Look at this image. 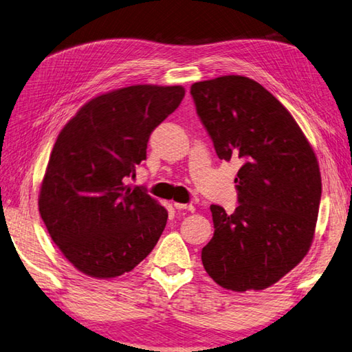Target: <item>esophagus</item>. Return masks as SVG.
Listing matches in <instances>:
<instances>
[{
  "instance_id": "34e87169",
  "label": "esophagus",
  "mask_w": 352,
  "mask_h": 352,
  "mask_svg": "<svg viewBox=\"0 0 352 352\" xmlns=\"http://www.w3.org/2000/svg\"><path fill=\"white\" fill-rule=\"evenodd\" d=\"M175 208L176 210H187V211H191V213H195V205L191 204H179V202H175Z\"/></svg>"
}]
</instances>
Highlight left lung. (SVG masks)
Segmentation results:
<instances>
[{
    "mask_svg": "<svg viewBox=\"0 0 352 352\" xmlns=\"http://www.w3.org/2000/svg\"><path fill=\"white\" fill-rule=\"evenodd\" d=\"M196 111L219 159H239L237 208L211 205L214 234L202 248L208 276L237 293L279 282L307 256L322 196L319 162L289 111L253 79L195 82Z\"/></svg>",
    "mask_w": 352,
    "mask_h": 352,
    "instance_id": "obj_1",
    "label": "left lung"
}]
</instances>
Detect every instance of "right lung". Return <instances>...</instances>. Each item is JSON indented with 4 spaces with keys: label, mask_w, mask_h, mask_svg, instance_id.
<instances>
[{
    "label": "right lung",
    "mask_w": 352,
    "mask_h": 352,
    "mask_svg": "<svg viewBox=\"0 0 352 352\" xmlns=\"http://www.w3.org/2000/svg\"><path fill=\"white\" fill-rule=\"evenodd\" d=\"M185 96L181 85H130L84 104L58 135L39 190L52 241L81 273L110 279L155 248L168 213L141 187L129 188L147 142Z\"/></svg>",
    "instance_id": "add662e5"
}]
</instances>
